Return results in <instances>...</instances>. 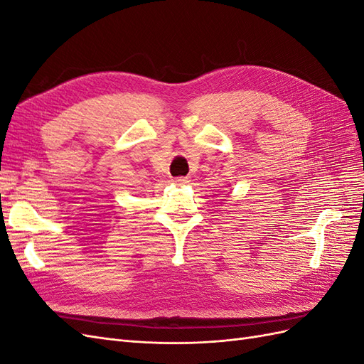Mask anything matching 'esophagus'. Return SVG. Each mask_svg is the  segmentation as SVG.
<instances>
[{
    "label": "esophagus",
    "mask_w": 364,
    "mask_h": 364,
    "mask_svg": "<svg viewBox=\"0 0 364 364\" xmlns=\"http://www.w3.org/2000/svg\"><path fill=\"white\" fill-rule=\"evenodd\" d=\"M173 182H174L176 185H185V183H188L190 181H188V178H183V176H181V178H174Z\"/></svg>",
    "instance_id": "obj_1"
}]
</instances>
